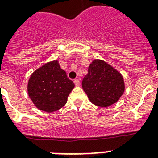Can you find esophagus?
<instances>
[{"mask_svg":"<svg viewBox=\"0 0 158 158\" xmlns=\"http://www.w3.org/2000/svg\"><path fill=\"white\" fill-rule=\"evenodd\" d=\"M74 83L76 86H79V85H80V81H79V79H74Z\"/></svg>","mask_w":158,"mask_h":158,"instance_id":"34e87169","label":"esophagus"}]
</instances>
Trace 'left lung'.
I'll return each instance as SVG.
<instances>
[{
  "mask_svg": "<svg viewBox=\"0 0 158 158\" xmlns=\"http://www.w3.org/2000/svg\"><path fill=\"white\" fill-rule=\"evenodd\" d=\"M82 87L92 103L100 107H107L117 102L125 88L122 74L99 59L90 63Z\"/></svg>",
  "mask_w": 158,
  "mask_h": 158,
  "instance_id": "1",
  "label": "left lung"
}]
</instances>
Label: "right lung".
<instances>
[{
	"label": "right lung",
	"mask_w": 158,
	"mask_h": 158,
	"mask_svg": "<svg viewBox=\"0 0 158 158\" xmlns=\"http://www.w3.org/2000/svg\"><path fill=\"white\" fill-rule=\"evenodd\" d=\"M74 84L58 60L46 63L33 72L28 82V94L36 107L53 112L63 107Z\"/></svg>",
	"instance_id": "obj_1"
}]
</instances>
